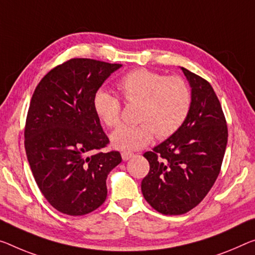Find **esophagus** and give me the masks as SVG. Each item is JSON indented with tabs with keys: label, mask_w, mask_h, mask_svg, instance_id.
<instances>
[{
	"label": "esophagus",
	"mask_w": 255,
	"mask_h": 255,
	"mask_svg": "<svg viewBox=\"0 0 255 255\" xmlns=\"http://www.w3.org/2000/svg\"><path fill=\"white\" fill-rule=\"evenodd\" d=\"M133 156H134V154H133V152H131V151H123L122 152L123 160H128L131 157H133Z\"/></svg>",
	"instance_id": "obj_1"
}]
</instances>
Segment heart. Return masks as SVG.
<instances>
[{
	"label": "heart",
	"instance_id": "obj_1",
	"mask_svg": "<svg viewBox=\"0 0 255 255\" xmlns=\"http://www.w3.org/2000/svg\"><path fill=\"white\" fill-rule=\"evenodd\" d=\"M117 89L128 103L140 101L136 116L140 123L123 125L111 136L117 149H141L155 134L159 139L168 138L182 127L189 114L191 92L180 76L138 68L121 77ZM93 109L106 127L112 128L121 124V101L109 91L98 90L93 97Z\"/></svg>",
	"mask_w": 255,
	"mask_h": 255
}]
</instances>
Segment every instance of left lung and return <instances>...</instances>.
Listing matches in <instances>:
<instances>
[{
	"label": "left lung",
	"instance_id": "obj_1",
	"mask_svg": "<svg viewBox=\"0 0 255 255\" xmlns=\"http://www.w3.org/2000/svg\"><path fill=\"white\" fill-rule=\"evenodd\" d=\"M191 88L189 114L179 130L143 156L149 172L141 191L165 215L185 214L214 185L225 156L228 128L220 101L204 78L181 67Z\"/></svg>",
	"mask_w": 255,
	"mask_h": 255
}]
</instances>
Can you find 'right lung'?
Wrapping results in <instances>:
<instances>
[{"label":"right lung","instance_id":"add662e5","mask_svg":"<svg viewBox=\"0 0 255 255\" xmlns=\"http://www.w3.org/2000/svg\"><path fill=\"white\" fill-rule=\"evenodd\" d=\"M120 64L74 58L51 69L35 89L25 127V149L41 193L68 215L97 210L106 180L122 162L93 109V97Z\"/></svg>","mask_w":255,"mask_h":255}]
</instances>
